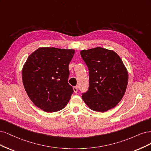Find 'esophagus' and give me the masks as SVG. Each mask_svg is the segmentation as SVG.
<instances>
[{
  "instance_id": "1",
  "label": "esophagus",
  "mask_w": 151,
  "mask_h": 151,
  "mask_svg": "<svg viewBox=\"0 0 151 151\" xmlns=\"http://www.w3.org/2000/svg\"><path fill=\"white\" fill-rule=\"evenodd\" d=\"M73 91H74L75 93H77V91H78V87L77 86H74L73 87Z\"/></svg>"
}]
</instances>
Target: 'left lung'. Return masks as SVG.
<instances>
[{"label":"left lung","mask_w":151,"mask_h":151,"mask_svg":"<svg viewBox=\"0 0 151 151\" xmlns=\"http://www.w3.org/2000/svg\"><path fill=\"white\" fill-rule=\"evenodd\" d=\"M89 70V89L82 95L92 110L105 112L122 99L128 84V71L113 50L96 47L80 51Z\"/></svg>","instance_id":"obj_1"}]
</instances>
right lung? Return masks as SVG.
Returning <instances> with one entry per match:
<instances>
[{"mask_svg":"<svg viewBox=\"0 0 151 151\" xmlns=\"http://www.w3.org/2000/svg\"><path fill=\"white\" fill-rule=\"evenodd\" d=\"M75 50L42 47L29 56L22 70L24 88L31 100L46 112L62 110L73 92L68 83Z\"/></svg>","mask_w":151,"mask_h":151,"instance_id":"1","label":"right lung"}]
</instances>
